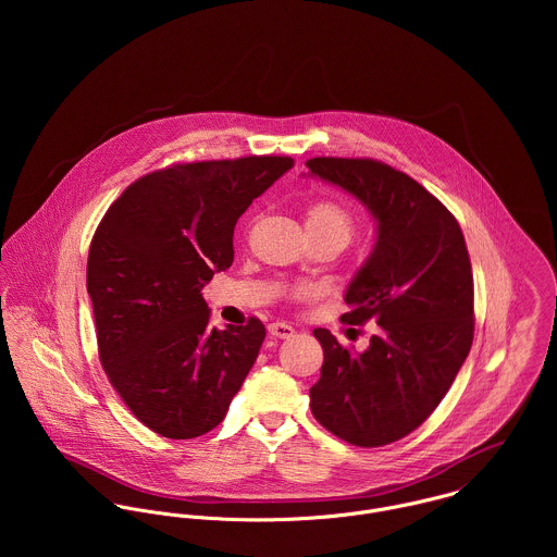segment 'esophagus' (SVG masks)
I'll list each match as a JSON object with an SVG mask.
<instances>
[{"label":"esophagus","mask_w":557,"mask_h":557,"mask_svg":"<svg viewBox=\"0 0 557 557\" xmlns=\"http://www.w3.org/2000/svg\"><path fill=\"white\" fill-rule=\"evenodd\" d=\"M268 332H270L274 338H292V336L296 334V330H294L292 325H287V323H281V321H276V323H270V325H268Z\"/></svg>","instance_id":"esophagus-1"}]
</instances>
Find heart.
<instances>
[{"label":"heart","mask_w":557,"mask_h":557,"mask_svg":"<svg viewBox=\"0 0 557 557\" xmlns=\"http://www.w3.org/2000/svg\"><path fill=\"white\" fill-rule=\"evenodd\" d=\"M307 230L347 244L354 234V216L334 201H318L307 210Z\"/></svg>","instance_id":"heart-1"}]
</instances>
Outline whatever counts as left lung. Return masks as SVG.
Returning <instances> with one entry per match:
<instances>
[{
	"label": "left lung",
	"instance_id": "8db88e82",
	"mask_svg": "<svg viewBox=\"0 0 557 557\" xmlns=\"http://www.w3.org/2000/svg\"><path fill=\"white\" fill-rule=\"evenodd\" d=\"M375 221V244L345 289L347 323L377 321L364 351L325 327L311 411L336 437L375 448L420 426L446 397L474 338V278L457 219L416 180L369 159H311Z\"/></svg>",
	"mask_w": 557,
	"mask_h": 557
}]
</instances>
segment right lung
Wrapping results in <instances>:
<instances>
[{
    "instance_id": "obj_1",
    "label": "right lung",
    "mask_w": 557,
    "mask_h": 557,
    "mask_svg": "<svg viewBox=\"0 0 557 557\" xmlns=\"http://www.w3.org/2000/svg\"><path fill=\"white\" fill-rule=\"evenodd\" d=\"M294 166L287 157L175 164L131 184L87 257L102 369L154 433L193 440L223 422L265 327L210 325L201 289L234 261L246 208Z\"/></svg>"
}]
</instances>
